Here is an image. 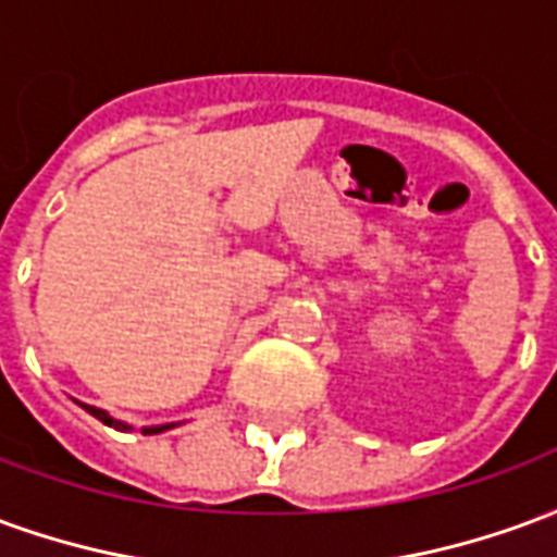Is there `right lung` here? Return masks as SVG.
<instances>
[{
  "label": "right lung",
  "instance_id": "obj_1",
  "mask_svg": "<svg viewBox=\"0 0 557 557\" xmlns=\"http://www.w3.org/2000/svg\"><path fill=\"white\" fill-rule=\"evenodd\" d=\"M83 409L89 411L91 418L103 420L107 426H115V430H127L125 423H119V420H115V418H110V414H107V411H103V409H95V406H83ZM163 430H170V426H148V430H143V435H154V432H163Z\"/></svg>",
  "mask_w": 557,
  "mask_h": 557
}]
</instances>
